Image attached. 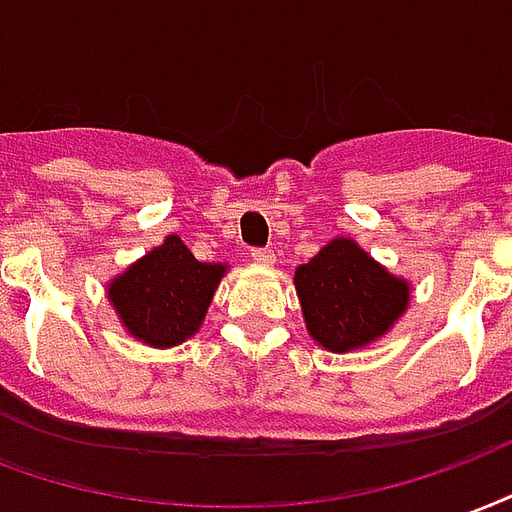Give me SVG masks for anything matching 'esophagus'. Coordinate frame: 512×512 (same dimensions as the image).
<instances>
[{"label":"esophagus","instance_id":"obj_1","mask_svg":"<svg viewBox=\"0 0 512 512\" xmlns=\"http://www.w3.org/2000/svg\"><path fill=\"white\" fill-rule=\"evenodd\" d=\"M249 255H252V260H255V263H263V266H271V263L276 260L274 246H255Z\"/></svg>","mask_w":512,"mask_h":512}]
</instances>
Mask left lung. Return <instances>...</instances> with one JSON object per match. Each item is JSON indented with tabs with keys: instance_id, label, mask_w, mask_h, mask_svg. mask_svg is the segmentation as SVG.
Segmentation results:
<instances>
[{
	"instance_id": "8db88e82",
	"label": "left lung",
	"mask_w": 512,
	"mask_h": 512,
	"mask_svg": "<svg viewBox=\"0 0 512 512\" xmlns=\"http://www.w3.org/2000/svg\"><path fill=\"white\" fill-rule=\"evenodd\" d=\"M306 328L331 352L374 342L407 309L410 285L396 279L350 238H333L295 271Z\"/></svg>"
}]
</instances>
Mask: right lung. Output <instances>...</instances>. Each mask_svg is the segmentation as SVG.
<instances>
[{
    "mask_svg": "<svg viewBox=\"0 0 512 512\" xmlns=\"http://www.w3.org/2000/svg\"><path fill=\"white\" fill-rule=\"evenodd\" d=\"M225 266L200 263L179 236L130 266L108 287L124 328L151 347H173L198 331Z\"/></svg>",
    "mask_w": 512,
    "mask_h": 512,
    "instance_id": "obj_1",
    "label": "right lung"
}]
</instances>
